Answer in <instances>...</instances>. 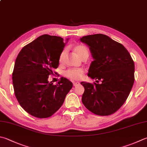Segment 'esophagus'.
I'll list each match as a JSON object with an SVG mask.
<instances>
[{
	"label": "esophagus",
	"mask_w": 147,
	"mask_h": 147,
	"mask_svg": "<svg viewBox=\"0 0 147 147\" xmlns=\"http://www.w3.org/2000/svg\"><path fill=\"white\" fill-rule=\"evenodd\" d=\"M73 84H74V86H78V85L80 84V82H74Z\"/></svg>",
	"instance_id": "esophagus-1"
}]
</instances>
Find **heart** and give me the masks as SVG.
<instances>
[{
	"label": "heart",
	"mask_w": 147,
	"mask_h": 147,
	"mask_svg": "<svg viewBox=\"0 0 147 147\" xmlns=\"http://www.w3.org/2000/svg\"><path fill=\"white\" fill-rule=\"evenodd\" d=\"M87 51L86 48L83 45H77L76 47H75V51L77 53V54L80 57L81 56V54L83 53V52ZM66 53V51L64 50L61 54L60 56H59V61H61L63 57L65 55ZM84 71L82 70L81 68H79V69H69V70H66L65 71V76L68 77L69 79H73V80H80L82 77V75L84 74Z\"/></svg>",
	"instance_id": "1"
}]
</instances>
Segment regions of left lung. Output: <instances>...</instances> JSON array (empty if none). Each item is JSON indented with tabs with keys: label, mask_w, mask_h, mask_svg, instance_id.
<instances>
[{
	"label": "left lung",
	"mask_w": 147,
	"mask_h": 147,
	"mask_svg": "<svg viewBox=\"0 0 147 147\" xmlns=\"http://www.w3.org/2000/svg\"><path fill=\"white\" fill-rule=\"evenodd\" d=\"M79 40L88 45L93 59L88 76L97 82H81L84 88L82 103L95 115H111L124 104L134 84L133 60L121 43L106 35H88Z\"/></svg>",
	"instance_id": "left-lung-1"
}]
</instances>
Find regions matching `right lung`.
<instances>
[{
    "label": "right lung",
    "instance_id": "obj_1",
    "mask_svg": "<svg viewBox=\"0 0 147 147\" xmlns=\"http://www.w3.org/2000/svg\"><path fill=\"white\" fill-rule=\"evenodd\" d=\"M68 40L43 34L24 47L16 57L12 77L15 94L21 107L33 117H51L73 86L65 77L56 85L48 81Z\"/></svg>",
    "mask_w": 147,
    "mask_h": 147
}]
</instances>
